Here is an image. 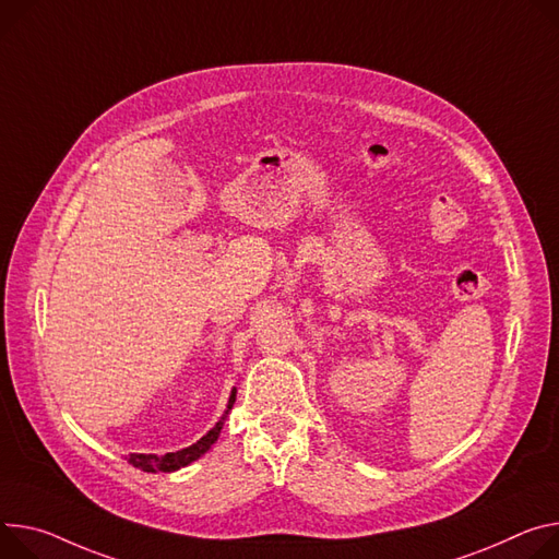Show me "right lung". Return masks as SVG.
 Here are the masks:
<instances>
[{
  "label": "right lung",
  "instance_id": "1",
  "mask_svg": "<svg viewBox=\"0 0 559 559\" xmlns=\"http://www.w3.org/2000/svg\"><path fill=\"white\" fill-rule=\"evenodd\" d=\"M234 401H236V390L231 392V396H229V403H227V413L231 411V405H234ZM225 413V415H227ZM225 419V417H223ZM223 419L205 435L202 437L200 441H195L193 445H189V448H185V450H178V452H167V454H163V456H158V454H129L127 460H129V464L131 466H135V468H140V471H144V473H171V471H178V468H182V466H187V464H191L193 460H198L200 454H205L210 448H212V443L218 439V435H221V428H223Z\"/></svg>",
  "mask_w": 559,
  "mask_h": 559
}]
</instances>
